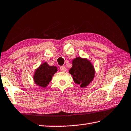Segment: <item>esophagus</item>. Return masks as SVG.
Instances as JSON below:
<instances>
[{"mask_svg":"<svg viewBox=\"0 0 131 131\" xmlns=\"http://www.w3.org/2000/svg\"><path fill=\"white\" fill-rule=\"evenodd\" d=\"M60 70L61 71H62V72H65V71H66V68L65 66H60Z\"/></svg>","mask_w":131,"mask_h":131,"instance_id":"obj_1","label":"esophagus"}]
</instances>
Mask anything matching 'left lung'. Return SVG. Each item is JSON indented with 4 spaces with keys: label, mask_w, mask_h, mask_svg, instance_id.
<instances>
[{
    "label": "left lung",
    "mask_w": 131,
    "mask_h": 131,
    "mask_svg": "<svg viewBox=\"0 0 131 131\" xmlns=\"http://www.w3.org/2000/svg\"><path fill=\"white\" fill-rule=\"evenodd\" d=\"M69 72L72 75L75 83L85 87L92 81L95 76V70L92 64L86 59L76 58L72 61V67Z\"/></svg>",
    "instance_id": "left-lung-1"
}]
</instances>
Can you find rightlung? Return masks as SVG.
<instances>
[{"label":"right lung","instance_id":"obj_1","mask_svg":"<svg viewBox=\"0 0 131 131\" xmlns=\"http://www.w3.org/2000/svg\"><path fill=\"white\" fill-rule=\"evenodd\" d=\"M57 71L56 67L50 66L47 63H44L35 71L34 80L37 85L44 88L50 83L52 76Z\"/></svg>","mask_w":131,"mask_h":131}]
</instances>
